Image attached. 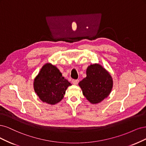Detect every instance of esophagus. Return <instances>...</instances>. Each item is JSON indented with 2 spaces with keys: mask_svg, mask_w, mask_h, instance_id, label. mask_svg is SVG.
I'll use <instances>...</instances> for the list:
<instances>
[{
  "mask_svg": "<svg viewBox=\"0 0 146 146\" xmlns=\"http://www.w3.org/2000/svg\"><path fill=\"white\" fill-rule=\"evenodd\" d=\"M72 83L74 84V85H77V84L79 83V80L78 79H73V80H72Z\"/></svg>",
  "mask_w": 146,
  "mask_h": 146,
  "instance_id": "esophagus-1",
  "label": "esophagus"
}]
</instances>
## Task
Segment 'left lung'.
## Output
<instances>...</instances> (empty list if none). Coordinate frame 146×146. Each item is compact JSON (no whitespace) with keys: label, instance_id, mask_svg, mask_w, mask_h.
Returning a JSON list of instances; mask_svg holds the SVG:
<instances>
[{"label":"left lung","instance_id":"1","mask_svg":"<svg viewBox=\"0 0 146 146\" xmlns=\"http://www.w3.org/2000/svg\"><path fill=\"white\" fill-rule=\"evenodd\" d=\"M86 74L79 86L89 102L93 104H98L110 95L113 84L111 76L99 64L89 65Z\"/></svg>","mask_w":146,"mask_h":146}]
</instances>
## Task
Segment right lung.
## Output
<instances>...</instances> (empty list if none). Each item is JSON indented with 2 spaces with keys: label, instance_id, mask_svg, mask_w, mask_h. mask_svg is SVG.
Listing matches in <instances>:
<instances>
[{
  "label": "right lung",
  "instance_id": "right-lung-1",
  "mask_svg": "<svg viewBox=\"0 0 146 146\" xmlns=\"http://www.w3.org/2000/svg\"><path fill=\"white\" fill-rule=\"evenodd\" d=\"M59 70L50 63L43 65L34 79V89L44 102L54 105L62 100L65 91L71 86Z\"/></svg>",
  "mask_w": 146,
  "mask_h": 146
}]
</instances>
